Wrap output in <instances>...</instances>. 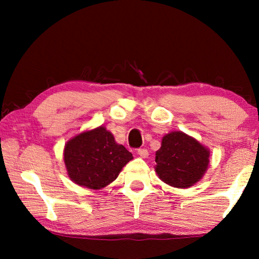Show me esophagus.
Here are the masks:
<instances>
[{
	"label": "esophagus",
	"instance_id": "esophagus-1",
	"mask_svg": "<svg viewBox=\"0 0 259 259\" xmlns=\"http://www.w3.org/2000/svg\"><path fill=\"white\" fill-rule=\"evenodd\" d=\"M137 153H138V155L140 157H147L148 156V151L146 150V148H139Z\"/></svg>",
	"mask_w": 259,
	"mask_h": 259
}]
</instances>
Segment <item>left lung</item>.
<instances>
[{"label": "left lung", "mask_w": 259, "mask_h": 259, "mask_svg": "<svg viewBox=\"0 0 259 259\" xmlns=\"http://www.w3.org/2000/svg\"><path fill=\"white\" fill-rule=\"evenodd\" d=\"M155 172L162 182L188 188L202 179L209 166L210 150L183 131L163 136L155 154Z\"/></svg>", "instance_id": "8db88e82"}]
</instances>
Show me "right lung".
<instances>
[{"instance_id": "right-lung-1", "label": "right lung", "mask_w": 259, "mask_h": 259, "mask_svg": "<svg viewBox=\"0 0 259 259\" xmlns=\"http://www.w3.org/2000/svg\"><path fill=\"white\" fill-rule=\"evenodd\" d=\"M133 159V154L117 144L104 125L75 135L64 147L68 177L76 185L94 191L115 181L122 168Z\"/></svg>"}]
</instances>
